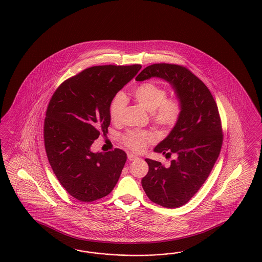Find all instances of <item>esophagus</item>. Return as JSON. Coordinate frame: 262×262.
Listing matches in <instances>:
<instances>
[{
	"instance_id": "1",
	"label": "esophagus",
	"mask_w": 262,
	"mask_h": 262,
	"mask_svg": "<svg viewBox=\"0 0 262 262\" xmlns=\"http://www.w3.org/2000/svg\"><path fill=\"white\" fill-rule=\"evenodd\" d=\"M127 159H128L129 161H134V160L138 159V157H137L136 156H135L134 154H128V155H127Z\"/></svg>"
}]
</instances>
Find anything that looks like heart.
<instances>
[{
	"instance_id": "b5f03b06",
	"label": "heart",
	"mask_w": 262,
	"mask_h": 262,
	"mask_svg": "<svg viewBox=\"0 0 262 262\" xmlns=\"http://www.w3.org/2000/svg\"><path fill=\"white\" fill-rule=\"evenodd\" d=\"M133 94L135 99L150 113L152 123L161 129L173 128L182 116V101L177 97L167 98V90L155 82H146L137 85ZM126 105L127 99L123 93H118L113 97L110 105L112 121H120ZM154 140L152 135L147 130H129L122 136L123 144L135 151L144 150Z\"/></svg>"
}]
</instances>
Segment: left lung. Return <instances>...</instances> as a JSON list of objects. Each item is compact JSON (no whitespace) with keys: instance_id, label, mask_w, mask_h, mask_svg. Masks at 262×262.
<instances>
[{"instance_id":"1","label":"left lung","mask_w":262,"mask_h":262,"mask_svg":"<svg viewBox=\"0 0 262 262\" xmlns=\"http://www.w3.org/2000/svg\"><path fill=\"white\" fill-rule=\"evenodd\" d=\"M162 78L169 82L183 103L177 126L156 148V152L174 154L165 168L161 162L145 159L149 165L142 187L148 198L165 208L185 205L204 184L217 160L223 135L217 105L207 85L180 64H150L135 80Z\"/></svg>"}]
</instances>
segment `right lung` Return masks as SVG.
Wrapping results in <instances>:
<instances>
[{
	"label": "right lung",
	"mask_w": 262,
	"mask_h": 262,
	"mask_svg": "<svg viewBox=\"0 0 262 262\" xmlns=\"http://www.w3.org/2000/svg\"><path fill=\"white\" fill-rule=\"evenodd\" d=\"M141 64L95 66L67 79L50 99L43 122L48 159L71 196L92 202L107 195L127 160L124 150L94 154L91 147L111 124L110 105Z\"/></svg>",
	"instance_id": "add662e5"
}]
</instances>
